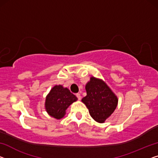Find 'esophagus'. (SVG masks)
Masks as SVG:
<instances>
[{
    "mask_svg": "<svg viewBox=\"0 0 158 158\" xmlns=\"http://www.w3.org/2000/svg\"><path fill=\"white\" fill-rule=\"evenodd\" d=\"M76 96H77V97L78 98V99H79V100H81V94L78 93V94H76Z\"/></svg>",
    "mask_w": 158,
    "mask_h": 158,
    "instance_id": "esophagus-1",
    "label": "esophagus"
}]
</instances>
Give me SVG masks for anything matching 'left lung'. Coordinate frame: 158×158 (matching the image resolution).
<instances>
[{
    "label": "left lung",
    "instance_id": "1",
    "mask_svg": "<svg viewBox=\"0 0 158 158\" xmlns=\"http://www.w3.org/2000/svg\"><path fill=\"white\" fill-rule=\"evenodd\" d=\"M85 88L86 96L81 102L96 122L103 123L116 109L117 96L104 81L94 77H91Z\"/></svg>",
    "mask_w": 158,
    "mask_h": 158
}]
</instances>
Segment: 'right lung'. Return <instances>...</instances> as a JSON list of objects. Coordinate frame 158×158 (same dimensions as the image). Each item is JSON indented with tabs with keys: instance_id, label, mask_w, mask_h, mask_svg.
I'll use <instances>...</instances> for the list:
<instances>
[{
	"instance_id": "1",
	"label": "right lung",
	"mask_w": 158,
	"mask_h": 158,
	"mask_svg": "<svg viewBox=\"0 0 158 158\" xmlns=\"http://www.w3.org/2000/svg\"><path fill=\"white\" fill-rule=\"evenodd\" d=\"M77 100L67 88L56 85L51 89L45 100V109L49 116L61 119L66 114V110L72 103Z\"/></svg>"
}]
</instances>
